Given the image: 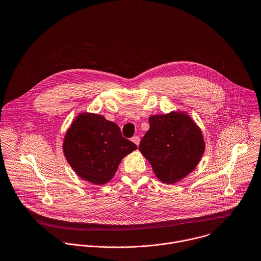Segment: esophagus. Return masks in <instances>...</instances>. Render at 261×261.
Here are the masks:
<instances>
[{"label":"esophagus","mask_w":261,"mask_h":261,"mask_svg":"<svg viewBox=\"0 0 261 261\" xmlns=\"http://www.w3.org/2000/svg\"><path fill=\"white\" fill-rule=\"evenodd\" d=\"M132 142L135 143L137 146H139V145H140V142H141V139H140L139 136H135V137L132 138Z\"/></svg>","instance_id":"1"}]
</instances>
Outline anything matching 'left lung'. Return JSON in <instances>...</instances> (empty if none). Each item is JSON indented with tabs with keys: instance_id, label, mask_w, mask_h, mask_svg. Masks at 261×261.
Listing matches in <instances>:
<instances>
[{
	"instance_id": "obj_1",
	"label": "left lung",
	"mask_w": 261,
	"mask_h": 261,
	"mask_svg": "<svg viewBox=\"0 0 261 261\" xmlns=\"http://www.w3.org/2000/svg\"><path fill=\"white\" fill-rule=\"evenodd\" d=\"M149 122L150 128L139 150L161 182L174 184L200 162L205 150L202 132L191 116L181 110L152 115Z\"/></svg>"
}]
</instances>
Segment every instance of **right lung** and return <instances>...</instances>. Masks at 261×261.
I'll use <instances>...</instances> for the list:
<instances>
[{
	"label": "right lung",
	"instance_id": "1",
	"mask_svg": "<svg viewBox=\"0 0 261 261\" xmlns=\"http://www.w3.org/2000/svg\"><path fill=\"white\" fill-rule=\"evenodd\" d=\"M137 148L121 136L116 123L91 112L74 118L63 142L64 155L74 172L95 185L109 182L121 160Z\"/></svg>",
	"mask_w": 261,
	"mask_h": 261
}]
</instances>
